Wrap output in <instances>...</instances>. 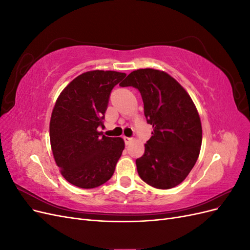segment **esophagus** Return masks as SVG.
<instances>
[{"mask_svg": "<svg viewBox=\"0 0 250 250\" xmlns=\"http://www.w3.org/2000/svg\"><path fill=\"white\" fill-rule=\"evenodd\" d=\"M124 142L126 145H129V144L132 142V139L131 138H127V137H124Z\"/></svg>", "mask_w": 250, "mask_h": 250, "instance_id": "esophagus-1", "label": "esophagus"}]
</instances>
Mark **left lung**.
<instances>
[{
  "mask_svg": "<svg viewBox=\"0 0 250 250\" xmlns=\"http://www.w3.org/2000/svg\"><path fill=\"white\" fill-rule=\"evenodd\" d=\"M121 86L139 89L152 137L135 161L140 177L162 190L186 179L199 156L202 128L193 100L169 74L154 69L131 72Z\"/></svg>",
  "mask_w": 250,
  "mask_h": 250,
  "instance_id": "left-lung-1",
  "label": "left lung"
}]
</instances>
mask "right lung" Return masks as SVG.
Listing matches in <instances>:
<instances>
[{"instance_id":"right-lung-1","label":"right lung","mask_w":250,"mask_h":250,"mask_svg":"<svg viewBox=\"0 0 250 250\" xmlns=\"http://www.w3.org/2000/svg\"><path fill=\"white\" fill-rule=\"evenodd\" d=\"M126 77L115 71L79 75L60 93L50 121V142L60 173L81 188L106 183L125 148L123 139L105 137L100 127L112 88Z\"/></svg>"}]
</instances>
